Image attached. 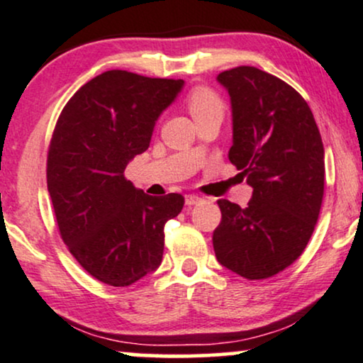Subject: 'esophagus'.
Returning <instances> with one entry per match:
<instances>
[{"mask_svg":"<svg viewBox=\"0 0 363 363\" xmlns=\"http://www.w3.org/2000/svg\"><path fill=\"white\" fill-rule=\"evenodd\" d=\"M201 201H203V199H200V196H196V195H186L185 196V203L188 206L199 205V203H201Z\"/></svg>","mask_w":363,"mask_h":363,"instance_id":"34e87169","label":"esophagus"}]
</instances>
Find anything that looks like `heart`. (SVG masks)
<instances>
[{
  "instance_id": "obj_1",
  "label": "heart",
  "mask_w": 363,
  "mask_h": 363,
  "mask_svg": "<svg viewBox=\"0 0 363 363\" xmlns=\"http://www.w3.org/2000/svg\"><path fill=\"white\" fill-rule=\"evenodd\" d=\"M188 110L193 116L211 110H222V101L208 88H196L188 95Z\"/></svg>"
}]
</instances>
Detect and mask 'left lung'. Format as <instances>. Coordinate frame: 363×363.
Masks as SVG:
<instances>
[{
	"instance_id": "left-lung-1",
	"label": "left lung",
	"mask_w": 363,
	"mask_h": 363,
	"mask_svg": "<svg viewBox=\"0 0 363 363\" xmlns=\"http://www.w3.org/2000/svg\"><path fill=\"white\" fill-rule=\"evenodd\" d=\"M232 103L228 160L253 188L242 208L218 200L216 260L248 280H263L302 255L323 199V143L312 110L298 91L255 67L220 73Z\"/></svg>"
}]
</instances>
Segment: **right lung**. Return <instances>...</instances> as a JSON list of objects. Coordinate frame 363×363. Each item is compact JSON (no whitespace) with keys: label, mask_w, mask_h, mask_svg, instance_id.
Listing matches in <instances>:
<instances>
[{"label":"right lung","mask_w":363,"mask_h":363,"mask_svg":"<svg viewBox=\"0 0 363 363\" xmlns=\"http://www.w3.org/2000/svg\"><path fill=\"white\" fill-rule=\"evenodd\" d=\"M182 88L183 79L111 69L84 83L56 121L46 163L56 223L69 253L106 285L157 270L164 223L185 203L180 193L152 196L125 178Z\"/></svg>","instance_id":"1"}]
</instances>
